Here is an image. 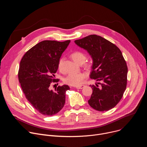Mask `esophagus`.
<instances>
[{"instance_id": "34e87169", "label": "esophagus", "mask_w": 147, "mask_h": 147, "mask_svg": "<svg viewBox=\"0 0 147 147\" xmlns=\"http://www.w3.org/2000/svg\"><path fill=\"white\" fill-rule=\"evenodd\" d=\"M85 87V86L84 85H81V86H77L76 87V88L77 89H82L84 87Z\"/></svg>"}]
</instances>
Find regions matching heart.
Returning a JSON list of instances; mask_svg holds the SVG:
<instances>
[{"label":"heart","instance_id":"heart-1","mask_svg":"<svg viewBox=\"0 0 147 147\" xmlns=\"http://www.w3.org/2000/svg\"><path fill=\"white\" fill-rule=\"evenodd\" d=\"M71 57L73 60L78 65H82L86 60V56L82 52L80 51H76L73 52L71 55ZM64 58L61 57L58 63V69L59 70H63V65ZM86 66H89L88 64H86ZM87 75L85 73H69L63 78V82L70 86H79L81 85L84 79L86 78Z\"/></svg>","mask_w":147,"mask_h":147}]
</instances>
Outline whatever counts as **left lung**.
Returning a JSON list of instances; mask_svg holds the SVG:
<instances>
[{"instance_id": "1", "label": "left lung", "mask_w": 147, "mask_h": 147, "mask_svg": "<svg viewBox=\"0 0 147 147\" xmlns=\"http://www.w3.org/2000/svg\"><path fill=\"white\" fill-rule=\"evenodd\" d=\"M75 44L87 51L92 60L91 79L96 84L90 85L92 94L88 103L98 111L113 108L121 99L127 86V67L120 50L102 36L90 35L74 40Z\"/></svg>"}]
</instances>
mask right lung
Segmentation results:
<instances>
[{
  "instance_id": "right-lung-1",
  "label": "right lung",
  "mask_w": 147,
  "mask_h": 147,
  "mask_svg": "<svg viewBox=\"0 0 147 147\" xmlns=\"http://www.w3.org/2000/svg\"><path fill=\"white\" fill-rule=\"evenodd\" d=\"M70 40H43L28 51L20 63L18 80L26 98L40 113L52 116L63 108L67 85L49 89L52 82H57L55 74L60 58Z\"/></svg>"
}]
</instances>
